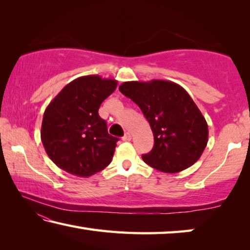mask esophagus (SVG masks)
<instances>
[{
    "label": "esophagus",
    "mask_w": 250,
    "mask_h": 250,
    "mask_svg": "<svg viewBox=\"0 0 250 250\" xmlns=\"http://www.w3.org/2000/svg\"><path fill=\"white\" fill-rule=\"evenodd\" d=\"M132 139V135H131L129 132H126L124 137H122V140L124 141H130Z\"/></svg>",
    "instance_id": "obj_1"
}]
</instances>
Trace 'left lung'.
Returning <instances> with one entry per match:
<instances>
[{
  "instance_id": "8db88e82",
  "label": "left lung",
  "mask_w": 250,
  "mask_h": 250,
  "mask_svg": "<svg viewBox=\"0 0 250 250\" xmlns=\"http://www.w3.org/2000/svg\"><path fill=\"white\" fill-rule=\"evenodd\" d=\"M119 90L139 105L153 132V149L142 155L146 164L161 172L177 173L201 158L208 141V126L183 87L153 79L125 82Z\"/></svg>"
}]
</instances>
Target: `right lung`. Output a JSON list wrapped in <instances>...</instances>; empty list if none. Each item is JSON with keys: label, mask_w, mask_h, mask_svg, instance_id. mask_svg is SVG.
Returning a JSON list of instances; mask_svg holds the SVG:
<instances>
[{"label": "right lung", "mask_w": 250, "mask_h": 250, "mask_svg": "<svg viewBox=\"0 0 250 250\" xmlns=\"http://www.w3.org/2000/svg\"><path fill=\"white\" fill-rule=\"evenodd\" d=\"M117 84L116 79L83 76L66 84L50 101L44 112L41 139L59 168L86 177L111 162L119 139L108 133L98 110Z\"/></svg>", "instance_id": "1"}]
</instances>
